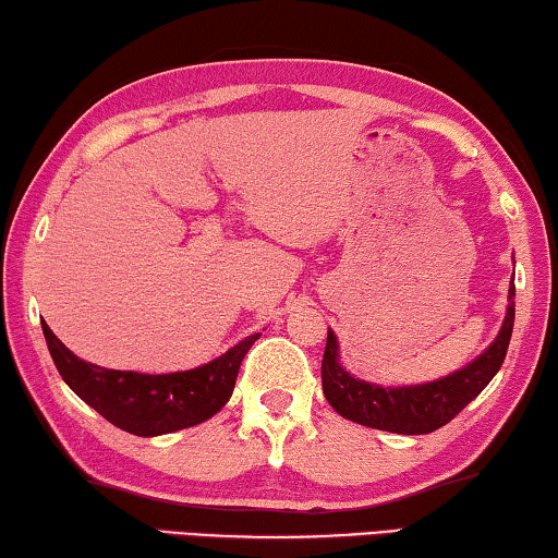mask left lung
I'll return each instance as SVG.
<instances>
[{"mask_svg": "<svg viewBox=\"0 0 558 558\" xmlns=\"http://www.w3.org/2000/svg\"><path fill=\"white\" fill-rule=\"evenodd\" d=\"M512 296L514 287H510V306H507L500 336L495 338V343L475 363L438 379V383L418 387L387 389L348 375L338 363L336 333L328 330L324 363H320V377H324V395L328 404L340 416L350 418V422L379 428V432L416 436L432 434L436 428L446 426L483 392L487 383L497 375V369L502 367L514 326Z\"/></svg>", "mask_w": 558, "mask_h": 558, "instance_id": "left-lung-1", "label": "left lung"}]
</instances>
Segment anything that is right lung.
Returning a JSON list of instances; mask_svg holds the SVG:
<instances>
[{
	"label": "right lung",
	"mask_w": 558,
	"mask_h": 558,
	"mask_svg": "<svg viewBox=\"0 0 558 558\" xmlns=\"http://www.w3.org/2000/svg\"><path fill=\"white\" fill-rule=\"evenodd\" d=\"M44 336L63 383L107 422L134 436L171 434L218 414L232 397L242 357L259 338H244L218 360L189 373L142 375L85 363L46 324Z\"/></svg>",
	"instance_id": "right-lung-1"
}]
</instances>
